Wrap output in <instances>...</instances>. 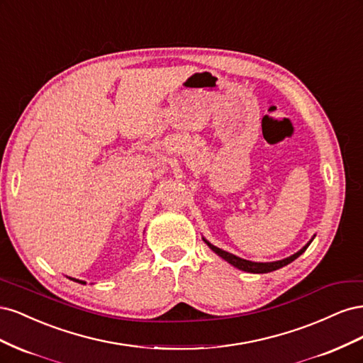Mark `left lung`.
Listing matches in <instances>:
<instances>
[{"label":"left lung","instance_id":"8db88e82","mask_svg":"<svg viewBox=\"0 0 363 363\" xmlns=\"http://www.w3.org/2000/svg\"><path fill=\"white\" fill-rule=\"evenodd\" d=\"M203 240L208 245V248H211L212 251H215L219 257H223L225 262H228L230 265H233L235 268L242 269V271H245V272H252V274H265V272H271V271H276V269H279V268L286 267L288 263L294 262L296 257H300V256L303 255V252L307 250V247L311 245L313 238H312V239L309 240V242H307L300 251H296L295 255H292V256H289V257H286V259L277 260V262H265V263H263V262H251V260L240 259V257L232 255V252H227V251H224V250H221V248H218V247L212 245V244L208 242V240H206L204 238H203Z\"/></svg>","mask_w":363,"mask_h":363}]
</instances>
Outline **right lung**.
<instances>
[{
    "label": "right lung",
    "instance_id": "right-lung-1",
    "mask_svg": "<svg viewBox=\"0 0 363 363\" xmlns=\"http://www.w3.org/2000/svg\"><path fill=\"white\" fill-rule=\"evenodd\" d=\"M71 280H74V281H77V283H82V284H86V281H83V280H77V279H72V277H69Z\"/></svg>",
    "mask_w": 363,
    "mask_h": 363
}]
</instances>
